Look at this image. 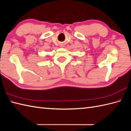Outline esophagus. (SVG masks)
I'll return each instance as SVG.
<instances>
[{"label": "esophagus", "mask_w": 131, "mask_h": 131, "mask_svg": "<svg viewBox=\"0 0 131 131\" xmlns=\"http://www.w3.org/2000/svg\"><path fill=\"white\" fill-rule=\"evenodd\" d=\"M63 46H64V44H63V43H61V44H60V47H63Z\"/></svg>", "instance_id": "1"}]
</instances>
